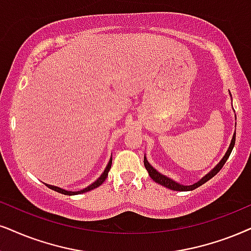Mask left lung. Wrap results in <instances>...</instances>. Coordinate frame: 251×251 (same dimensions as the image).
<instances>
[{"mask_svg": "<svg viewBox=\"0 0 251 251\" xmlns=\"http://www.w3.org/2000/svg\"><path fill=\"white\" fill-rule=\"evenodd\" d=\"M235 118H236V117H235ZM235 136H236V132H234L229 147H228L226 154H225V156L221 158L220 162H219L217 166H215L213 169L210 171V173L206 174V175L202 177L201 180H198V182H197V183L192 184V185H182V184L175 182V180H173L171 178H169V177H167V176L162 175V174H160L156 169H154V168L151 167V164H149V162L147 161V158H146V156L144 157L145 168H146V170L148 171V174H149V176H151V178L153 179V180H155V182H156V183L161 184V185L166 186V188L170 189V190H175V191H191V190H195L197 188H199V186L202 185V184L207 182V180H210L212 177H214L219 173V171L221 170V168H223L224 164L226 163V161L228 160V157H229L231 151H233L234 145H235Z\"/></svg>", "mask_w": 251, "mask_h": 251, "instance_id": "obj_1", "label": "left lung"}]
</instances>
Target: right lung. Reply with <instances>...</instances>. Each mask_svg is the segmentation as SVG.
<instances>
[{
	"label": "right lung",
	"mask_w": 251,
	"mask_h": 251,
	"mask_svg": "<svg viewBox=\"0 0 251 251\" xmlns=\"http://www.w3.org/2000/svg\"><path fill=\"white\" fill-rule=\"evenodd\" d=\"M111 164H112V157L110 158L109 163H107V166L105 168V170H104V173L100 175L98 178L95 180V182L93 184H90V185L87 186V188L83 189V190H80V191H67V190H63L61 188H58V186H54V185H50V184H45L46 186H49L50 189L54 190V191L59 192V193H62V195H67V196H74V195H80V193H83V192H88L90 191V190H94L98 188L100 185H102V184L104 183V180L106 179L107 177V174H109V171L111 169Z\"/></svg>",
	"instance_id": "1"
}]
</instances>
